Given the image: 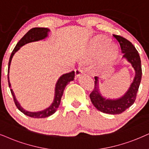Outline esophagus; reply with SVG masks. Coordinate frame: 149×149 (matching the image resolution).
I'll list each match as a JSON object with an SVG mask.
<instances>
[{"mask_svg": "<svg viewBox=\"0 0 149 149\" xmlns=\"http://www.w3.org/2000/svg\"><path fill=\"white\" fill-rule=\"evenodd\" d=\"M83 70H82V68H80V67H79V68H77L75 69V78H78L79 76H80L83 73Z\"/></svg>", "mask_w": 149, "mask_h": 149, "instance_id": "34e87169", "label": "esophagus"}]
</instances>
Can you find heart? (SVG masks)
Instances as JSON below:
<instances>
[{"label":"heart","mask_w":149,"mask_h":149,"mask_svg":"<svg viewBox=\"0 0 149 149\" xmlns=\"http://www.w3.org/2000/svg\"><path fill=\"white\" fill-rule=\"evenodd\" d=\"M110 45L111 42L104 38H97L93 41L91 47V53L97 54V53L102 52L103 50L108 47L104 53V56H103L102 62L104 64L111 63L116 57L117 52L116 48L113 46H110Z\"/></svg>","instance_id":"obj_1"}]
</instances>
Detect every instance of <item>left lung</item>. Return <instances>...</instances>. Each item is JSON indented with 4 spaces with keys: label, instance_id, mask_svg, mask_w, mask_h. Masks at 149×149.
Listing matches in <instances>:
<instances>
[{
    "label": "left lung",
    "instance_id": "left-lung-1",
    "mask_svg": "<svg viewBox=\"0 0 149 149\" xmlns=\"http://www.w3.org/2000/svg\"><path fill=\"white\" fill-rule=\"evenodd\" d=\"M113 36L119 43L121 52L123 54L122 58L127 59L134 69L135 78L125 95L117 99H107L102 95L100 91L98 77H95V86L89 96L92 104L100 111L107 114L116 115L122 113L134 103L142 73L140 55L132 43L120 36L115 34Z\"/></svg>",
    "mask_w": 149,
    "mask_h": 149
}]
</instances>
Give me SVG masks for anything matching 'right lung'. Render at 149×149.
<instances>
[{
    "instance_id": "right-lung-1",
    "label": "right lung",
    "mask_w": 149,
    "mask_h": 149,
    "mask_svg": "<svg viewBox=\"0 0 149 149\" xmlns=\"http://www.w3.org/2000/svg\"><path fill=\"white\" fill-rule=\"evenodd\" d=\"M50 31V30L47 29V28H42V27H35L32 28L29 30L28 32L21 39L19 40V42L17 43V45L15 47V48L13 50V52L11 54L10 58H9V67H8V83L9 86L11 88V84L9 82V67H10V64L12 62V59L14 56V54L16 52H18L20 49V48L22 46H23L25 44L29 42H34V41H38L40 40H43L45 38L48 36V33ZM75 77V73L74 71H71L70 73H65L63 74V76L60 77L58 79L57 82L56 84V87H55V95H54V100L53 101L52 104L50 105L48 108L45 109V110L40 111L38 112H30L24 110L22 107L20 106L15 96L14 91L11 88L10 91L13 95V98H14V101L15 104L17 108L18 109V110H20L22 113H23L26 116L31 117V118H47V117L52 116V114H54V113L56 111L57 109L59 107L60 104H61V100L63 96V94L64 92V90L67 86V84H68L71 81L74 80Z\"/></svg>"
}]
</instances>
